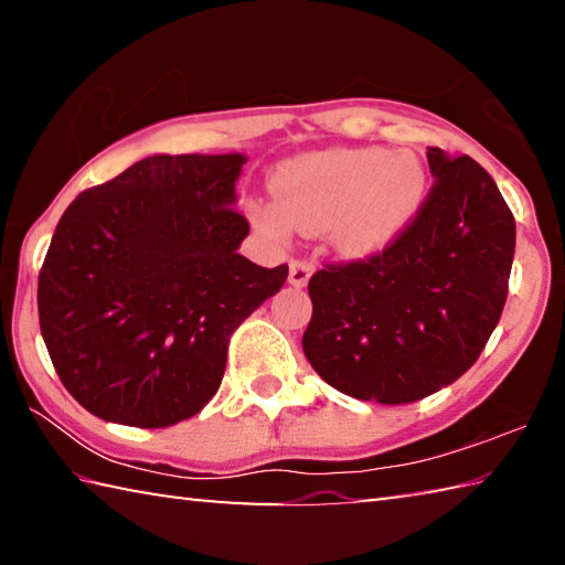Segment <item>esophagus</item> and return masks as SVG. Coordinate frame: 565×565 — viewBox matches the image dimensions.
Masks as SVG:
<instances>
[{"instance_id":"obj_1","label":"esophagus","mask_w":565,"mask_h":565,"mask_svg":"<svg viewBox=\"0 0 565 565\" xmlns=\"http://www.w3.org/2000/svg\"><path fill=\"white\" fill-rule=\"evenodd\" d=\"M311 274H313L311 262H306V259H291L289 262V284L299 286V289H301V286L309 284Z\"/></svg>"}]
</instances>
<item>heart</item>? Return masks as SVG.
<instances>
[{
  "instance_id": "b5f03b06",
  "label": "heart",
  "mask_w": 565,
  "mask_h": 565,
  "mask_svg": "<svg viewBox=\"0 0 565 565\" xmlns=\"http://www.w3.org/2000/svg\"><path fill=\"white\" fill-rule=\"evenodd\" d=\"M276 204L252 206L271 238L289 228L329 234L343 254H371L404 232L426 199V171L414 154L331 149L286 161L274 177Z\"/></svg>"
}]
</instances>
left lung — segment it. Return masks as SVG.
<instances>
[{
    "label": "left lung",
    "instance_id": "left-lung-1",
    "mask_svg": "<svg viewBox=\"0 0 565 565\" xmlns=\"http://www.w3.org/2000/svg\"><path fill=\"white\" fill-rule=\"evenodd\" d=\"M434 184L381 252L309 279L303 353L341 394L398 406L461 379L501 319L515 218L481 164L428 147Z\"/></svg>",
    "mask_w": 565,
    "mask_h": 565
}]
</instances>
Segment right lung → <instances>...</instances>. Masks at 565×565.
<instances>
[{
  "label": "right lung",
  "instance_id": "right-lung-1",
  "mask_svg": "<svg viewBox=\"0 0 565 565\" xmlns=\"http://www.w3.org/2000/svg\"><path fill=\"white\" fill-rule=\"evenodd\" d=\"M242 154H157L82 191L40 271V329L64 388L114 424L167 428L222 386L228 339L281 289L236 252Z\"/></svg>",
  "mask_w": 565,
  "mask_h": 565
}]
</instances>
